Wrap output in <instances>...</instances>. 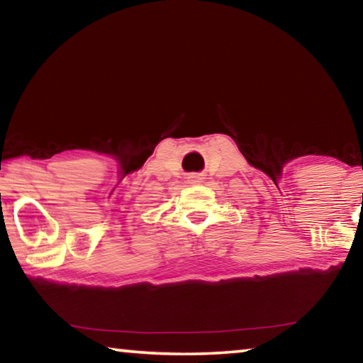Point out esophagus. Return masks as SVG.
<instances>
[{
	"label": "esophagus",
	"mask_w": 363,
	"mask_h": 363,
	"mask_svg": "<svg viewBox=\"0 0 363 363\" xmlns=\"http://www.w3.org/2000/svg\"><path fill=\"white\" fill-rule=\"evenodd\" d=\"M194 181H195V182H200V177H199V176H194Z\"/></svg>",
	"instance_id": "34e87169"
}]
</instances>
